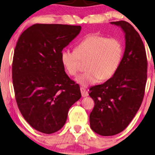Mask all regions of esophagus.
I'll return each instance as SVG.
<instances>
[{"mask_svg":"<svg viewBox=\"0 0 155 155\" xmlns=\"http://www.w3.org/2000/svg\"><path fill=\"white\" fill-rule=\"evenodd\" d=\"M80 91H81V94L82 96L83 97H87L88 96V92L87 91V90L84 87H80Z\"/></svg>","mask_w":155,"mask_h":155,"instance_id":"obj_1","label":"esophagus"}]
</instances>
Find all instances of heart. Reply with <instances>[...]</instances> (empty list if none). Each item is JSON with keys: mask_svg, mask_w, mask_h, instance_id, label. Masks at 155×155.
Wrapping results in <instances>:
<instances>
[{"mask_svg": "<svg viewBox=\"0 0 155 155\" xmlns=\"http://www.w3.org/2000/svg\"><path fill=\"white\" fill-rule=\"evenodd\" d=\"M124 54V46L119 39L101 35H89L79 41L75 50L66 48L61 52V61L72 76L78 74L80 59H86L87 71L77 78L82 86L111 78L116 73Z\"/></svg>", "mask_w": 155, "mask_h": 155, "instance_id": "b5f03b06", "label": "heart"}]
</instances>
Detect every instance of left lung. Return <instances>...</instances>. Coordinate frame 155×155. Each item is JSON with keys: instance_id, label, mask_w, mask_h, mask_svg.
<instances>
[{"instance_id": "1", "label": "left lung", "mask_w": 155, "mask_h": 155, "mask_svg": "<svg viewBox=\"0 0 155 155\" xmlns=\"http://www.w3.org/2000/svg\"><path fill=\"white\" fill-rule=\"evenodd\" d=\"M110 23L121 28L126 47L116 73L90 89L89 95L94 101L90 127L103 136L118 134L128 126L140 107L147 81V56L140 36L126 21Z\"/></svg>"}]
</instances>
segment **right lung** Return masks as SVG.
Returning a JSON list of instances; mask_svg holds the SVG:
<instances>
[{
    "label": "right lung",
    "instance_id": "obj_1",
    "mask_svg": "<svg viewBox=\"0 0 155 155\" xmlns=\"http://www.w3.org/2000/svg\"><path fill=\"white\" fill-rule=\"evenodd\" d=\"M80 30V26L35 24L17 42L12 66L16 101L26 121L39 132L60 130L81 97L79 84L70 79L61 61V52Z\"/></svg>",
    "mask_w": 155,
    "mask_h": 155
}]
</instances>
